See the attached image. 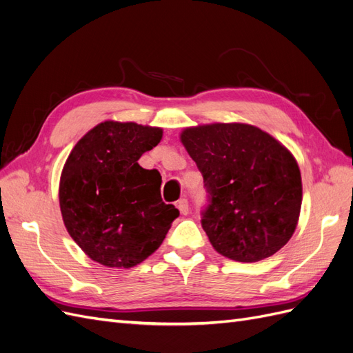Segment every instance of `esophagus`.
<instances>
[{"label": "esophagus", "mask_w": 353, "mask_h": 353, "mask_svg": "<svg viewBox=\"0 0 353 353\" xmlns=\"http://www.w3.org/2000/svg\"><path fill=\"white\" fill-rule=\"evenodd\" d=\"M176 208L179 209L181 213H183V215H187V213H188V201H187V199H179L176 201Z\"/></svg>", "instance_id": "obj_1"}]
</instances>
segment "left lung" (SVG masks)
<instances>
[{"label":"left lung","instance_id":"1","mask_svg":"<svg viewBox=\"0 0 353 353\" xmlns=\"http://www.w3.org/2000/svg\"><path fill=\"white\" fill-rule=\"evenodd\" d=\"M181 141L205 181L201 227L213 249L258 262L292 239L302 206L296 159L270 134L245 123L187 128Z\"/></svg>","mask_w":353,"mask_h":353}]
</instances>
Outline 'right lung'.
<instances>
[{"instance_id": "add662e5", "label": "right lung", "mask_w": 353, "mask_h": 353, "mask_svg": "<svg viewBox=\"0 0 353 353\" xmlns=\"http://www.w3.org/2000/svg\"><path fill=\"white\" fill-rule=\"evenodd\" d=\"M163 131L105 121L73 147L60 176L59 200L70 237L90 258L131 268L156 252L179 216L160 196L157 169L138 165Z\"/></svg>"}]
</instances>
